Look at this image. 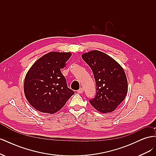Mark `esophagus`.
I'll list each match as a JSON object with an SVG mask.
<instances>
[{
    "label": "esophagus",
    "instance_id": "esophagus-1",
    "mask_svg": "<svg viewBox=\"0 0 156 156\" xmlns=\"http://www.w3.org/2000/svg\"><path fill=\"white\" fill-rule=\"evenodd\" d=\"M83 91H84V89H83V88H81L78 90H77V92H78L79 94H81V93H83Z\"/></svg>",
    "mask_w": 156,
    "mask_h": 156
}]
</instances>
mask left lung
<instances>
[{
  "label": "left lung",
  "instance_id": "8db88e82",
  "mask_svg": "<svg viewBox=\"0 0 156 156\" xmlns=\"http://www.w3.org/2000/svg\"><path fill=\"white\" fill-rule=\"evenodd\" d=\"M81 56L92 69L96 81V94L90 103L102 113L114 111L127 93L124 69L110 56L100 51H91Z\"/></svg>",
  "mask_w": 156,
  "mask_h": 156
}]
</instances>
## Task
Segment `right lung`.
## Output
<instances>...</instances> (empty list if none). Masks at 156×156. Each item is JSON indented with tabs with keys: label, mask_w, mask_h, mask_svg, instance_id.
Masks as SVG:
<instances>
[{
	"label": "right lung",
	"mask_w": 156,
	"mask_h": 156,
	"mask_svg": "<svg viewBox=\"0 0 156 156\" xmlns=\"http://www.w3.org/2000/svg\"><path fill=\"white\" fill-rule=\"evenodd\" d=\"M70 53L50 52L37 60L25 78L24 93L27 101L36 110L53 114L62 108L74 94L61 72Z\"/></svg>",
	"instance_id": "1"
}]
</instances>
